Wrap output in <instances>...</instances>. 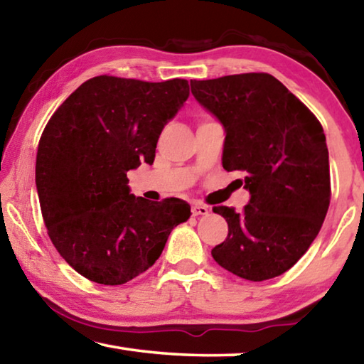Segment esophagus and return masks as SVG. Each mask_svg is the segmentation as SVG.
<instances>
[{"instance_id": "obj_1", "label": "esophagus", "mask_w": 364, "mask_h": 364, "mask_svg": "<svg viewBox=\"0 0 364 364\" xmlns=\"http://www.w3.org/2000/svg\"><path fill=\"white\" fill-rule=\"evenodd\" d=\"M208 213V207L204 204H199V202H196L193 204V215L197 217V215H207Z\"/></svg>"}]
</instances>
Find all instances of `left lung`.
<instances>
[{"label": "left lung", "mask_w": 364, "mask_h": 364, "mask_svg": "<svg viewBox=\"0 0 364 364\" xmlns=\"http://www.w3.org/2000/svg\"><path fill=\"white\" fill-rule=\"evenodd\" d=\"M191 93L225 128L223 168L241 171L249 204L213 207L228 237L212 249L220 267L249 281L286 273L315 241L331 200L321 123L269 73L191 80Z\"/></svg>", "instance_id": "obj_1"}]
</instances>
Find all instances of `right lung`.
I'll return each mask as SVG.
<instances>
[{"label": "right lung", "mask_w": 364, "mask_h": 364, "mask_svg": "<svg viewBox=\"0 0 364 364\" xmlns=\"http://www.w3.org/2000/svg\"><path fill=\"white\" fill-rule=\"evenodd\" d=\"M189 96L186 80H86L49 119L36 154L43 220L60 257L86 279L119 286L156 263L191 217L181 199L130 194L127 171L152 164L157 139Z\"/></svg>", "instance_id": "add662e5"}]
</instances>
